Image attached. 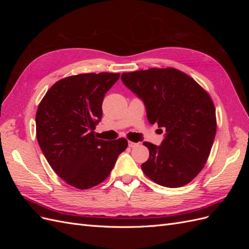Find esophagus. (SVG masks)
Instances as JSON below:
<instances>
[{"label":"esophagus","mask_w":249,"mask_h":249,"mask_svg":"<svg viewBox=\"0 0 249 249\" xmlns=\"http://www.w3.org/2000/svg\"><path fill=\"white\" fill-rule=\"evenodd\" d=\"M139 144L138 143H136V142H133V141H129V146L131 147V148H134V147H137Z\"/></svg>","instance_id":"esophagus-1"}]
</instances>
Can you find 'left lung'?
Instances as JSON below:
<instances>
[{
	"label": "left lung",
	"mask_w": 249,
	"mask_h": 249,
	"mask_svg": "<svg viewBox=\"0 0 249 249\" xmlns=\"http://www.w3.org/2000/svg\"><path fill=\"white\" fill-rule=\"evenodd\" d=\"M122 81L144 103L148 122L166 131L160 146L143 143L149 158L142 171L164 187L190 183L205 166L216 135V112L209 93L172 67L124 72Z\"/></svg>",
	"instance_id": "1"
}]
</instances>
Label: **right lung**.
<instances>
[{"instance_id": "obj_1", "label": "right lung", "mask_w": 249, "mask_h": 249, "mask_svg": "<svg viewBox=\"0 0 249 249\" xmlns=\"http://www.w3.org/2000/svg\"><path fill=\"white\" fill-rule=\"evenodd\" d=\"M120 73H80L59 80L36 112V136L51 167L65 183L89 189L106 179L127 141L95 137L104 96Z\"/></svg>"}]
</instances>
